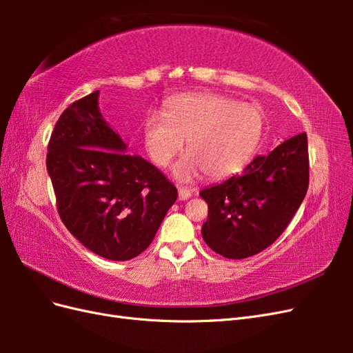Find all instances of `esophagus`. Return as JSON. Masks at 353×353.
<instances>
[{
  "label": "esophagus",
  "mask_w": 353,
  "mask_h": 353,
  "mask_svg": "<svg viewBox=\"0 0 353 353\" xmlns=\"http://www.w3.org/2000/svg\"><path fill=\"white\" fill-rule=\"evenodd\" d=\"M191 190H188V188H184V187H179L178 188V199L179 200H188L190 197H191Z\"/></svg>",
  "instance_id": "34e87169"
}]
</instances>
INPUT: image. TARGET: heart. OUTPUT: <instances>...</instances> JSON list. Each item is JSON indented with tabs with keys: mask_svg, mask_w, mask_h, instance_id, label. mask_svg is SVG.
Instances as JSON below:
<instances>
[{
	"mask_svg": "<svg viewBox=\"0 0 353 353\" xmlns=\"http://www.w3.org/2000/svg\"><path fill=\"white\" fill-rule=\"evenodd\" d=\"M263 134L262 112L228 95L201 92L170 100L166 112L144 119L147 153L159 168L168 166L187 140L188 156L175 174L190 179L206 174L223 179L248 165Z\"/></svg>",
	"mask_w": 353,
	"mask_h": 353,
	"instance_id": "b5f03b06",
	"label": "heart"
}]
</instances>
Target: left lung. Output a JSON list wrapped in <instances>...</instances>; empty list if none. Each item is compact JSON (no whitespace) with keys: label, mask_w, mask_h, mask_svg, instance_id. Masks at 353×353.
<instances>
[{"label":"left lung","mask_w":353,"mask_h":353,"mask_svg":"<svg viewBox=\"0 0 353 353\" xmlns=\"http://www.w3.org/2000/svg\"><path fill=\"white\" fill-rule=\"evenodd\" d=\"M307 187V137L299 134L254 157L241 175L200 191L209 208L203 240L228 259L265 250L290 223Z\"/></svg>","instance_id":"8db88e82"}]
</instances>
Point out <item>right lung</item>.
<instances>
[{
  "label": "right lung",
  "mask_w": 353,
  "mask_h": 353,
  "mask_svg": "<svg viewBox=\"0 0 353 353\" xmlns=\"http://www.w3.org/2000/svg\"><path fill=\"white\" fill-rule=\"evenodd\" d=\"M103 121L99 91L73 101L51 132L47 169L60 219L85 248L130 261L153 241L178 191Z\"/></svg>",
  "instance_id": "right-lung-1"
}]
</instances>
